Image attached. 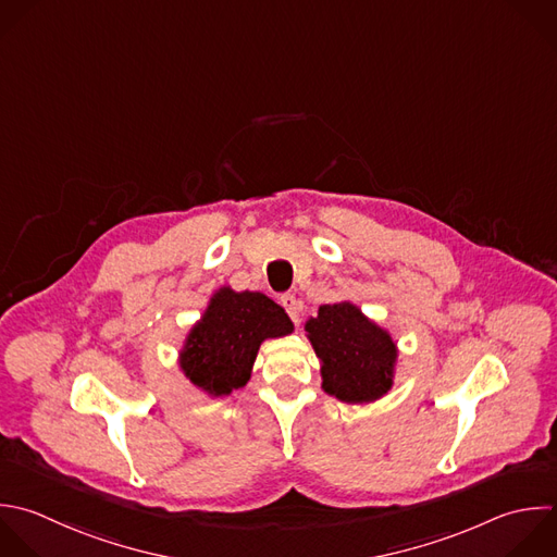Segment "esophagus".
<instances>
[{
  "mask_svg": "<svg viewBox=\"0 0 557 557\" xmlns=\"http://www.w3.org/2000/svg\"><path fill=\"white\" fill-rule=\"evenodd\" d=\"M281 305H283L285 311L289 313L292 322H294V324H300V309H302L300 300H298L294 294H283V296H281Z\"/></svg>",
  "mask_w": 557,
  "mask_h": 557,
  "instance_id": "obj_1",
  "label": "esophagus"
}]
</instances>
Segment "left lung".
Returning <instances> with one entry per match:
<instances>
[{"mask_svg":"<svg viewBox=\"0 0 557 557\" xmlns=\"http://www.w3.org/2000/svg\"><path fill=\"white\" fill-rule=\"evenodd\" d=\"M320 359L322 389L342 403L361 405L385 396L394 385L398 359L389 331L348 300L322 305L305 324Z\"/></svg>","mask_w":557,"mask_h":557,"instance_id":"left-lung-1","label":"left lung"}]
</instances>
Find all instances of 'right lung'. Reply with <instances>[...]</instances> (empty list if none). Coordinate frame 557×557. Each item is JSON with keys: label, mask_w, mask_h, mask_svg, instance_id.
Returning <instances> with one entry per match:
<instances>
[{"label": "right lung", "mask_w": 557, "mask_h": 557, "mask_svg": "<svg viewBox=\"0 0 557 557\" xmlns=\"http://www.w3.org/2000/svg\"><path fill=\"white\" fill-rule=\"evenodd\" d=\"M294 331L285 309L261 292L220 287L191 326L178 366L191 385L211 398L228 396L248 383L259 346Z\"/></svg>", "instance_id": "obj_1"}]
</instances>
